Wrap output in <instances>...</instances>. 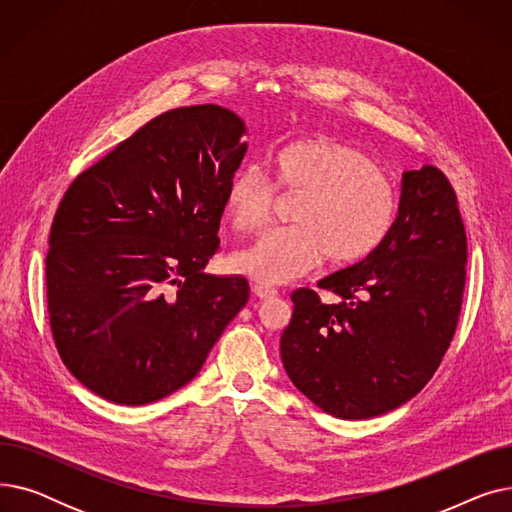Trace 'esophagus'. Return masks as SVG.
<instances>
[{
    "label": "esophagus",
    "instance_id": "obj_1",
    "mask_svg": "<svg viewBox=\"0 0 512 512\" xmlns=\"http://www.w3.org/2000/svg\"><path fill=\"white\" fill-rule=\"evenodd\" d=\"M253 292H255V297L261 299V301H272V299L278 297V290L272 288V286H267V284H255Z\"/></svg>",
    "mask_w": 512,
    "mask_h": 512
}]
</instances>
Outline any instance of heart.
Instances as JSON below:
<instances>
[{
	"label": "heart",
	"instance_id": "obj_1",
	"mask_svg": "<svg viewBox=\"0 0 512 512\" xmlns=\"http://www.w3.org/2000/svg\"><path fill=\"white\" fill-rule=\"evenodd\" d=\"M276 188L297 197L292 226L265 232L234 255L232 265L261 284L280 286L307 274L321 257L351 265L386 240L396 218V193L384 172L359 147L315 137L274 157ZM272 184L255 170L238 172L226 193V215L238 232L259 230L274 211Z\"/></svg>",
	"mask_w": 512,
	"mask_h": 512
}]
</instances>
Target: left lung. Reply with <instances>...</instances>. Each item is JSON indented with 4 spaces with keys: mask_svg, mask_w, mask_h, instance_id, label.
Segmentation results:
<instances>
[{
    "mask_svg": "<svg viewBox=\"0 0 512 512\" xmlns=\"http://www.w3.org/2000/svg\"><path fill=\"white\" fill-rule=\"evenodd\" d=\"M467 234L456 193L434 166L402 174L398 215L363 261L319 280L338 303L299 288L280 338L290 382L338 419L384 415L438 369L459 321Z\"/></svg>",
    "mask_w": 512,
    "mask_h": 512,
    "instance_id": "obj_1",
    "label": "left lung"
}]
</instances>
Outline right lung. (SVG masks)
<instances>
[{"label":"right lung","instance_id":"obj_1","mask_svg":"<svg viewBox=\"0 0 512 512\" xmlns=\"http://www.w3.org/2000/svg\"><path fill=\"white\" fill-rule=\"evenodd\" d=\"M247 132L222 105L147 122L78 174L51 224L49 324L74 378L116 405L186 386L249 301L240 276L205 274Z\"/></svg>","mask_w":512,"mask_h":512}]
</instances>
